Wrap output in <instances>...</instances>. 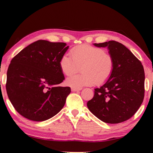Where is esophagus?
Here are the masks:
<instances>
[{"mask_svg": "<svg viewBox=\"0 0 153 153\" xmlns=\"http://www.w3.org/2000/svg\"><path fill=\"white\" fill-rule=\"evenodd\" d=\"M71 90H72V92H76V91H81V88H71Z\"/></svg>", "mask_w": 153, "mask_h": 153, "instance_id": "1", "label": "esophagus"}]
</instances>
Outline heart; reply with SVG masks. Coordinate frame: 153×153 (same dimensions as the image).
Wrapping results in <instances>:
<instances>
[{
	"mask_svg": "<svg viewBox=\"0 0 153 153\" xmlns=\"http://www.w3.org/2000/svg\"><path fill=\"white\" fill-rule=\"evenodd\" d=\"M72 56L63 54L59 61L61 72L70 76L81 68L83 74H76L66 79V84L74 88H81L106 83L113 74L114 60L105 50L88 45L76 47L71 50Z\"/></svg>",
	"mask_w": 153,
	"mask_h": 153,
	"instance_id": "heart-1",
	"label": "heart"
}]
</instances>
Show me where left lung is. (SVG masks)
Returning a JSON list of instances; mask_svg holds the SVG:
<instances>
[{"mask_svg":"<svg viewBox=\"0 0 153 153\" xmlns=\"http://www.w3.org/2000/svg\"><path fill=\"white\" fill-rule=\"evenodd\" d=\"M106 47L114 58V70L106 82L95 89L87 106L104 123L116 124L128 120L139 109L144 97L145 73L139 60L120 42L108 41L93 44Z\"/></svg>","mask_w":153,"mask_h":153,"instance_id":"1","label":"left lung"}]
</instances>
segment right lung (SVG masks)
<instances>
[{
  "label": "right lung",
  "mask_w": 153,
  "mask_h": 153,
  "mask_svg": "<svg viewBox=\"0 0 153 153\" xmlns=\"http://www.w3.org/2000/svg\"><path fill=\"white\" fill-rule=\"evenodd\" d=\"M68 48L63 42L37 40L12 58L6 91L22 116L33 121L47 120L63 107L71 89L58 85L65 79L59 61Z\"/></svg>",
  "instance_id": "right-lung-1"
}]
</instances>
